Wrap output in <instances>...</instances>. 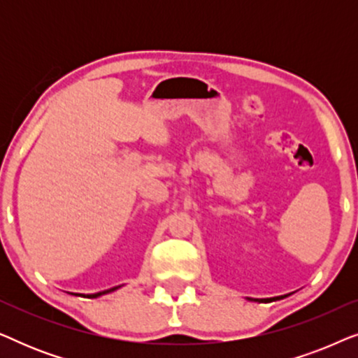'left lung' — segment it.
Here are the masks:
<instances>
[{
  "mask_svg": "<svg viewBox=\"0 0 358 358\" xmlns=\"http://www.w3.org/2000/svg\"><path fill=\"white\" fill-rule=\"evenodd\" d=\"M259 301H261V300H259Z\"/></svg>",
  "mask_w": 358,
  "mask_h": 358,
  "instance_id": "8db88e82",
  "label": "left lung"
}]
</instances>
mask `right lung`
Instances as JSON below:
<instances>
[{
	"label": "right lung",
	"instance_id": "obj_1",
	"mask_svg": "<svg viewBox=\"0 0 358 358\" xmlns=\"http://www.w3.org/2000/svg\"><path fill=\"white\" fill-rule=\"evenodd\" d=\"M117 288H120V285L110 288V290H104V292H99V293H92V295H87V298H97V296H101V295H106V293H109V292H114V290H117Z\"/></svg>",
	"mask_w": 358,
	"mask_h": 358
}]
</instances>
